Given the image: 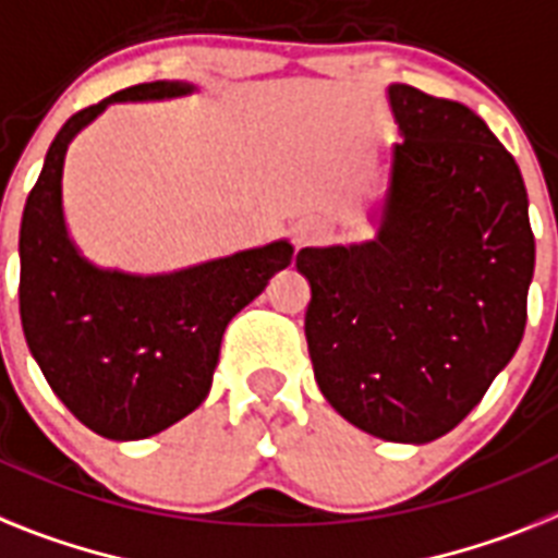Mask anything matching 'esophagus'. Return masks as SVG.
I'll return each instance as SVG.
<instances>
[{"instance_id":"34e87169","label":"esophagus","mask_w":558,"mask_h":558,"mask_svg":"<svg viewBox=\"0 0 558 558\" xmlns=\"http://www.w3.org/2000/svg\"><path fill=\"white\" fill-rule=\"evenodd\" d=\"M329 238V227L317 218H306L294 227V246L301 250V246H317Z\"/></svg>"}]
</instances>
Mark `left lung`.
Instances as JSON below:
<instances>
[{"mask_svg":"<svg viewBox=\"0 0 558 558\" xmlns=\"http://www.w3.org/2000/svg\"><path fill=\"white\" fill-rule=\"evenodd\" d=\"M402 130L377 238L298 252L306 343L331 409L391 442L471 414L517 354L536 243L522 172L460 101L388 87Z\"/></svg>","mask_w":558,"mask_h":558,"instance_id":"left-lung-1","label":"left lung"}]
</instances>
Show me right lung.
<instances>
[{
	"instance_id": "right-lung-1",
	"label": "right lung",
	"mask_w": 558,
	"mask_h": 558,
	"mask_svg": "<svg viewBox=\"0 0 558 558\" xmlns=\"http://www.w3.org/2000/svg\"><path fill=\"white\" fill-rule=\"evenodd\" d=\"M192 84L149 82L112 93L64 121L19 229V315L31 354L70 414L107 439H144L184 420L209 395L227 323L287 269L294 246L209 260L172 275L90 266L70 243L62 167L73 135L112 101L172 98Z\"/></svg>"
}]
</instances>
